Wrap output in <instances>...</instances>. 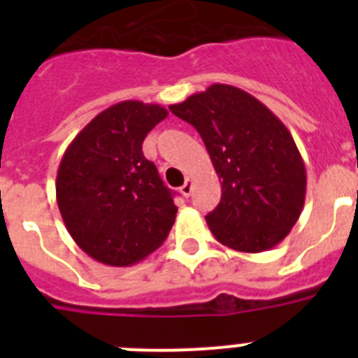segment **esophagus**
<instances>
[{
  "label": "esophagus",
  "instance_id": "1",
  "mask_svg": "<svg viewBox=\"0 0 358 358\" xmlns=\"http://www.w3.org/2000/svg\"><path fill=\"white\" fill-rule=\"evenodd\" d=\"M192 189H194V182H192V179H189V177H186L185 185L181 186V194L185 195V197H189V194H192Z\"/></svg>",
  "mask_w": 358,
  "mask_h": 358
}]
</instances>
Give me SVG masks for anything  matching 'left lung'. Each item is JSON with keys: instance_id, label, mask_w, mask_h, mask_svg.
I'll list each match as a JSON object with an SVG mask.
<instances>
[{"instance_id": "1", "label": "left lung", "mask_w": 358, "mask_h": 358, "mask_svg": "<svg viewBox=\"0 0 358 358\" xmlns=\"http://www.w3.org/2000/svg\"><path fill=\"white\" fill-rule=\"evenodd\" d=\"M173 115L201 134L222 197L206 215L218 242L240 252L273 249L303 211L306 170L289 129L273 110L235 85L213 84Z\"/></svg>"}]
</instances>
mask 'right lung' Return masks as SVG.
Returning <instances> with one entry per match:
<instances>
[{"instance_id": "obj_1", "label": "right lung", "mask_w": 358, "mask_h": 358, "mask_svg": "<svg viewBox=\"0 0 358 358\" xmlns=\"http://www.w3.org/2000/svg\"><path fill=\"white\" fill-rule=\"evenodd\" d=\"M166 116L157 103L125 100L94 116L66 148L57 204L71 238L93 260L129 267L169 236L177 213L173 194L141 150Z\"/></svg>"}]
</instances>
